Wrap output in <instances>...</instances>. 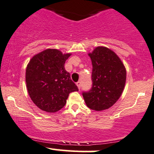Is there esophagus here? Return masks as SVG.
<instances>
[{
	"mask_svg": "<svg viewBox=\"0 0 154 154\" xmlns=\"http://www.w3.org/2000/svg\"><path fill=\"white\" fill-rule=\"evenodd\" d=\"M76 85H77L78 88H79V90H80V88H81V85H82V83H81V82H78L77 83H76Z\"/></svg>",
	"mask_w": 154,
	"mask_h": 154,
	"instance_id": "1",
	"label": "esophagus"
}]
</instances>
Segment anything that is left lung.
<instances>
[{"label":"left lung","mask_w":154,"mask_h":154,"mask_svg":"<svg viewBox=\"0 0 154 154\" xmlns=\"http://www.w3.org/2000/svg\"><path fill=\"white\" fill-rule=\"evenodd\" d=\"M88 55L92 64V87L83 92L84 101L92 110L108 109L123 93L126 70L118 56L106 47H96Z\"/></svg>","instance_id":"obj_1"}]
</instances>
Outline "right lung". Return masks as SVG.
<instances>
[{
  "label": "right lung",
  "instance_id": "obj_1",
  "mask_svg": "<svg viewBox=\"0 0 154 154\" xmlns=\"http://www.w3.org/2000/svg\"><path fill=\"white\" fill-rule=\"evenodd\" d=\"M70 56L48 48L29 61L26 70V87L32 101L41 110L58 112L65 105L69 94L79 91L64 69V63Z\"/></svg>",
  "mask_w": 154,
  "mask_h": 154
}]
</instances>
